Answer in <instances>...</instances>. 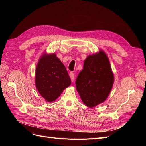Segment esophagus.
Returning <instances> with one entry per match:
<instances>
[{
    "label": "esophagus",
    "mask_w": 146,
    "mask_h": 146,
    "mask_svg": "<svg viewBox=\"0 0 146 146\" xmlns=\"http://www.w3.org/2000/svg\"><path fill=\"white\" fill-rule=\"evenodd\" d=\"M69 77H70V79H71V81L73 82L74 80V73L70 72L69 73Z\"/></svg>",
    "instance_id": "esophagus-1"
}]
</instances>
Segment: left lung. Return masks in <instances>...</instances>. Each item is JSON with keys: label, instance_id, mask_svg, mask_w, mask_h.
I'll return each mask as SVG.
<instances>
[{"label": "left lung", "instance_id": "8db88e82", "mask_svg": "<svg viewBox=\"0 0 146 146\" xmlns=\"http://www.w3.org/2000/svg\"><path fill=\"white\" fill-rule=\"evenodd\" d=\"M114 74L107 55L100 50L90 55L76 79L77 90L84 104L92 108L102 103L111 92Z\"/></svg>", "mask_w": 146, "mask_h": 146}]
</instances>
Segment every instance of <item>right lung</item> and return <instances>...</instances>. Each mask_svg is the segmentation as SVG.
Segmentation results:
<instances>
[{
  "mask_svg": "<svg viewBox=\"0 0 146 146\" xmlns=\"http://www.w3.org/2000/svg\"><path fill=\"white\" fill-rule=\"evenodd\" d=\"M70 83L67 70L56 54H42L35 74V85L42 98L48 102L55 100Z\"/></svg>",
  "mask_w": 146,
  "mask_h": 146,
  "instance_id": "obj_1",
  "label": "right lung"
}]
</instances>
